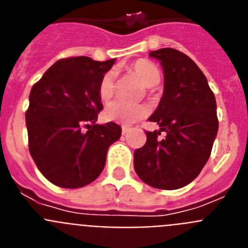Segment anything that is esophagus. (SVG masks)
<instances>
[{
    "label": "esophagus",
    "instance_id": "34e87169",
    "mask_svg": "<svg viewBox=\"0 0 248 248\" xmlns=\"http://www.w3.org/2000/svg\"><path fill=\"white\" fill-rule=\"evenodd\" d=\"M129 129H130V128H129V126H126V125H123V126H122V131H123V134L125 135L126 133H128V131H129Z\"/></svg>",
    "mask_w": 248,
    "mask_h": 248
}]
</instances>
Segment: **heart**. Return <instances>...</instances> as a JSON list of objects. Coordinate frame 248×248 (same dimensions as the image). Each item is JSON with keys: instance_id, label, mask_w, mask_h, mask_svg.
I'll return each instance as SVG.
<instances>
[{"instance_id": "obj_1", "label": "heart", "mask_w": 248, "mask_h": 248, "mask_svg": "<svg viewBox=\"0 0 248 248\" xmlns=\"http://www.w3.org/2000/svg\"><path fill=\"white\" fill-rule=\"evenodd\" d=\"M130 71L139 77V79L146 87H154L160 80V72L154 63L148 59H138L130 64ZM102 102H108L114 94V73L108 72L103 76L98 88ZM145 105H129L122 102H114L109 104L104 110L105 119L109 122H117L120 124H131L141 119L148 114Z\"/></svg>"}]
</instances>
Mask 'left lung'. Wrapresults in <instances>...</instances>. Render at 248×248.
<instances>
[{
    "mask_svg": "<svg viewBox=\"0 0 248 248\" xmlns=\"http://www.w3.org/2000/svg\"><path fill=\"white\" fill-rule=\"evenodd\" d=\"M160 61L164 93L150 122L160 130L146 131V143L134 151V169L145 184L180 189L200 174L217 135L216 99L206 77L190 57L174 48L149 54ZM161 131L167 137L159 140Z\"/></svg>",
    "mask_w": 248,
    "mask_h": 248,
    "instance_id": "8db88e82",
    "label": "left lung"
}]
</instances>
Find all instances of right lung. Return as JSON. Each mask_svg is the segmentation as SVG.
<instances>
[{
    "mask_svg": "<svg viewBox=\"0 0 248 248\" xmlns=\"http://www.w3.org/2000/svg\"><path fill=\"white\" fill-rule=\"evenodd\" d=\"M115 59H59L32 87L26 111L28 148L43 176L54 185L77 189L103 171L108 149L122 135L113 122L95 124L103 109L99 83ZM83 126L89 129L82 132Z\"/></svg>",
    "mask_w": 248,
    "mask_h": 248,
    "instance_id": "add662e5",
    "label": "right lung"
}]
</instances>
